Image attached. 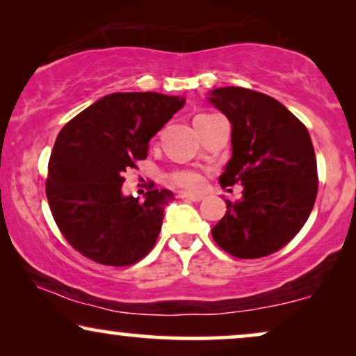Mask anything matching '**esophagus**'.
Returning a JSON list of instances; mask_svg holds the SVG:
<instances>
[{"mask_svg":"<svg viewBox=\"0 0 356 356\" xmlns=\"http://www.w3.org/2000/svg\"><path fill=\"white\" fill-rule=\"evenodd\" d=\"M178 197L184 199V201H193V202H199L204 199V196H201V194H189V193H179Z\"/></svg>","mask_w":356,"mask_h":356,"instance_id":"1","label":"esophagus"}]
</instances>
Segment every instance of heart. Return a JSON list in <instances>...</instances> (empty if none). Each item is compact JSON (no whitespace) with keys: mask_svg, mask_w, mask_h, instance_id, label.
<instances>
[{"mask_svg":"<svg viewBox=\"0 0 356 356\" xmlns=\"http://www.w3.org/2000/svg\"><path fill=\"white\" fill-rule=\"evenodd\" d=\"M199 116H206V115H199ZM170 181L183 189L196 191V189H201L204 178L201 173L196 172V170H179V172H173L170 175Z\"/></svg>","mask_w":356,"mask_h":356,"instance_id":"1","label":"heart"}]
</instances>
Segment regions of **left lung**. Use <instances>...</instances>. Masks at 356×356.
<instances>
[{
    "label": "left lung",
    "mask_w": 356,
    "mask_h": 356,
    "mask_svg": "<svg viewBox=\"0 0 356 356\" xmlns=\"http://www.w3.org/2000/svg\"><path fill=\"white\" fill-rule=\"evenodd\" d=\"M232 123V159L222 188L243 184V197L225 199L212 236L228 254L256 259L279 251L298 233L318 194V165L306 126L279 100L218 87L209 97Z\"/></svg>",
    "instance_id": "obj_1"
}]
</instances>
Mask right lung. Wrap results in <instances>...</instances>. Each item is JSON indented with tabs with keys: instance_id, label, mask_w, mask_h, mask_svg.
Returning a JSON list of instances; mask_svg holds the SVG:
<instances>
[{
	"instance_id": "1",
	"label": "right lung",
	"mask_w": 356,
	"mask_h": 356,
	"mask_svg": "<svg viewBox=\"0 0 356 356\" xmlns=\"http://www.w3.org/2000/svg\"><path fill=\"white\" fill-rule=\"evenodd\" d=\"M183 105L157 92H116L63 126L45 191L58 228L82 256L123 267L152 250L173 193L152 183L144 201L123 196V175L147 157L150 138Z\"/></svg>"
}]
</instances>
